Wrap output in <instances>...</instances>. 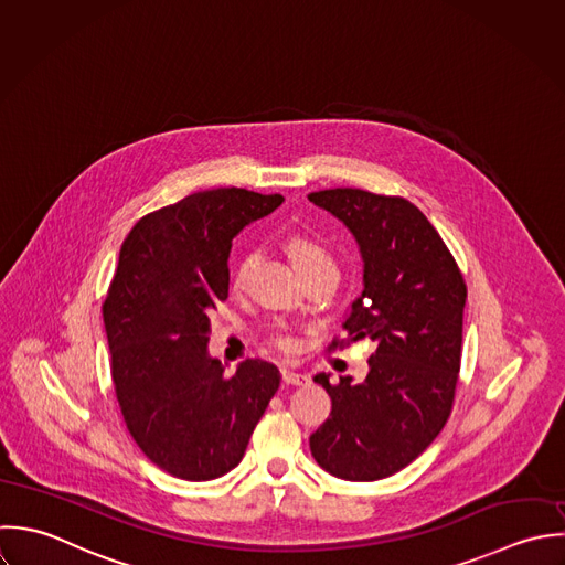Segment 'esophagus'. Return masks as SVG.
Wrapping results in <instances>:
<instances>
[{
	"instance_id": "obj_1",
	"label": "esophagus",
	"mask_w": 565,
	"mask_h": 565,
	"mask_svg": "<svg viewBox=\"0 0 565 565\" xmlns=\"http://www.w3.org/2000/svg\"><path fill=\"white\" fill-rule=\"evenodd\" d=\"M282 383L285 385H305V383H309V376L294 373V371H282Z\"/></svg>"
}]
</instances>
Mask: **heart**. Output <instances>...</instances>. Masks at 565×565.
<instances>
[{
  "label": "heart",
  "mask_w": 565,
  "mask_h": 565,
  "mask_svg": "<svg viewBox=\"0 0 565 565\" xmlns=\"http://www.w3.org/2000/svg\"><path fill=\"white\" fill-rule=\"evenodd\" d=\"M289 254H291V258H294V263H296L298 269H302V267H307V265H316V263H329V265H333L329 252H327L322 245H318L316 241L305 238V236H294V238L289 241ZM254 263H256V254H245V256L241 258V263L236 265V271H234V285H236V287L245 285V280H247V276H249ZM278 344H280L282 349L289 347V342H285V340H280Z\"/></svg>",
  "instance_id": "obj_1"
}]
</instances>
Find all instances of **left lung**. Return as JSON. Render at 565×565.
Masks as SVG:
<instances>
[{
  "label": "left lung",
  "mask_w": 565,
  "mask_h": 565,
  "mask_svg": "<svg viewBox=\"0 0 565 565\" xmlns=\"http://www.w3.org/2000/svg\"><path fill=\"white\" fill-rule=\"evenodd\" d=\"M309 201L340 218L362 254L364 289L342 322L347 344H376L364 381L313 376L331 396V416L309 445L331 476L373 482L416 460L449 418L467 287L440 234L407 199L333 189Z\"/></svg>",
  "instance_id": "1"
}]
</instances>
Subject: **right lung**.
I'll return each mask as SVG.
<instances>
[{
	"label": "right lung",
	"instance_id": "right-lung-1",
	"mask_svg": "<svg viewBox=\"0 0 565 565\" xmlns=\"http://www.w3.org/2000/svg\"><path fill=\"white\" fill-rule=\"evenodd\" d=\"M282 194L201 190L142 216L103 305L111 376L129 434L167 473L203 482L234 469L280 385L263 360L210 358V309L227 298L234 236Z\"/></svg>",
	"mask_w": 565,
	"mask_h": 565
}]
</instances>
